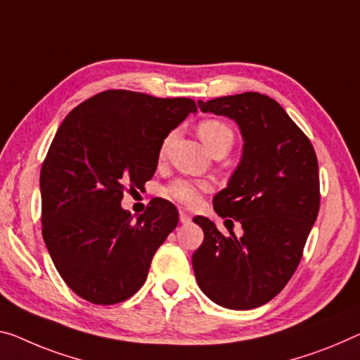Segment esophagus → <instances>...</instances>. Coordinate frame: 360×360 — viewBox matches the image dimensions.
<instances>
[{"instance_id": "34e87169", "label": "esophagus", "mask_w": 360, "mask_h": 360, "mask_svg": "<svg viewBox=\"0 0 360 360\" xmlns=\"http://www.w3.org/2000/svg\"><path fill=\"white\" fill-rule=\"evenodd\" d=\"M180 222L181 224H190L191 222V215L185 212V211H180Z\"/></svg>"}]
</instances>
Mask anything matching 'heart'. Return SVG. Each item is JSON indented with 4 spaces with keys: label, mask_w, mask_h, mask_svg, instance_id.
Listing matches in <instances>:
<instances>
[{
    "label": "heart",
    "mask_w": 360,
    "mask_h": 360,
    "mask_svg": "<svg viewBox=\"0 0 360 360\" xmlns=\"http://www.w3.org/2000/svg\"><path fill=\"white\" fill-rule=\"evenodd\" d=\"M198 135L211 153H214L215 149L219 148H225L230 151V148L233 145L235 140L233 130L230 129V125H226L222 120L217 119L202 120V122L198 125ZM169 140L170 138H165L161 145V156L165 154ZM209 190H211V185H209L207 181L193 179H176L172 184L167 185L164 193L165 196L174 199V201L181 204V206L195 207L198 206L199 201H201L202 193H206Z\"/></svg>",
    "instance_id": "1"
}]
</instances>
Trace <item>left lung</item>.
<instances>
[{
	"mask_svg": "<svg viewBox=\"0 0 360 360\" xmlns=\"http://www.w3.org/2000/svg\"><path fill=\"white\" fill-rule=\"evenodd\" d=\"M198 106L233 119L241 130V161L212 202L225 226L233 218L243 235L225 236L198 215L193 222L204 241L193 254V270L209 300L248 311L274 300L300 265L320 207L317 156L285 109L261 93L199 99Z\"/></svg>",
	"mask_w": 360,
	"mask_h": 360,
	"instance_id": "1",
	"label": "left lung"
}]
</instances>
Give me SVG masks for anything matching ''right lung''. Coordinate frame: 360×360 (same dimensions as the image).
Listing matches in <instances>:
<instances>
[{
    "mask_svg": "<svg viewBox=\"0 0 360 360\" xmlns=\"http://www.w3.org/2000/svg\"><path fill=\"white\" fill-rule=\"evenodd\" d=\"M196 104L108 90L74 108L41 165V233L59 275L93 304H117L141 288L158 248L176 224L172 202L156 198L140 217L120 206L145 186L161 145Z\"/></svg>",
    "mask_w": 360,
    "mask_h": 360,
    "instance_id": "1",
    "label": "right lung"
}]
</instances>
